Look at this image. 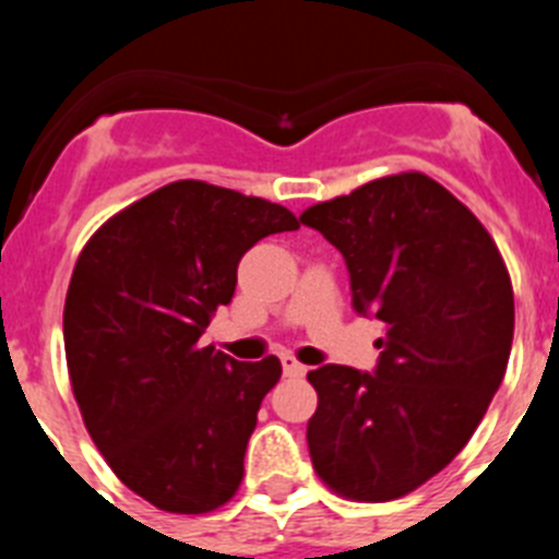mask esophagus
<instances>
[{
    "mask_svg": "<svg viewBox=\"0 0 559 559\" xmlns=\"http://www.w3.org/2000/svg\"><path fill=\"white\" fill-rule=\"evenodd\" d=\"M280 360H283V372L288 374V378H302V374L308 372V367H305V364H299V360H296L290 353L280 355Z\"/></svg>",
    "mask_w": 559,
    "mask_h": 559,
    "instance_id": "obj_1",
    "label": "esophagus"
}]
</instances>
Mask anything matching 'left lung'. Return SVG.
<instances>
[{"label": "left lung", "mask_w": 559, "mask_h": 559, "mask_svg": "<svg viewBox=\"0 0 559 559\" xmlns=\"http://www.w3.org/2000/svg\"><path fill=\"white\" fill-rule=\"evenodd\" d=\"M299 221L344 254L358 313L386 324L374 374L308 372L316 476L349 501L403 498L471 442L501 386L515 330L512 280L490 231L417 170L367 181Z\"/></svg>", "instance_id": "left-lung-1"}]
</instances>
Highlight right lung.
I'll return each instance as SVG.
<instances>
[{
    "instance_id": "obj_1",
    "label": "right lung",
    "mask_w": 559,
    "mask_h": 559,
    "mask_svg": "<svg viewBox=\"0 0 559 559\" xmlns=\"http://www.w3.org/2000/svg\"><path fill=\"white\" fill-rule=\"evenodd\" d=\"M294 229L285 206L181 179L111 215L78 257L63 305L72 394L114 476L156 510L204 515L243 481L283 364H237L201 333L231 302L240 257Z\"/></svg>"
}]
</instances>
